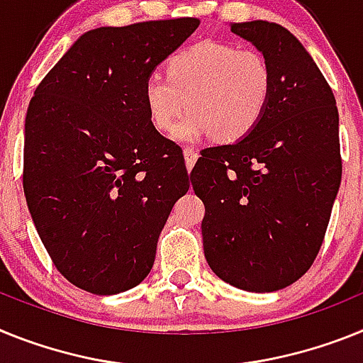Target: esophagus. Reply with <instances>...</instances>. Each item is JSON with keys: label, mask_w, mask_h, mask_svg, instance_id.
Masks as SVG:
<instances>
[{"label": "esophagus", "mask_w": 363, "mask_h": 363, "mask_svg": "<svg viewBox=\"0 0 363 363\" xmlns=\"http://www.w3.org/2000/svg\"><path fill=\"white\" fill-rule=\"evenodd\" d=\"M197 157H199L197 150H194V147H184V160H186V168H188V172L194 168Z\"/></svg>", "instance_id": "1"}]
</instances>
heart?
Masks as SVG:
<instances>
[{
	"label": "heart",
	"mask_w": 363,
	"mask_h": 363,
	"mask_svg": "<svg viewBox=\"0 0 363 363\" xmlns=\"http://www.w3.org/2000/svg\"><path fill=\"white\" fill-rule=\"evenodd\" d=\"M166 74L151 72L144 80V106L159 131H172L190 107L194 113L175 131L186 143L210 135L220 140L247 137L272 99L267 58L232 43L206 40L186 47L168 60Z\"/></svg>",
	"instance_id": "1"
}]
</instances>
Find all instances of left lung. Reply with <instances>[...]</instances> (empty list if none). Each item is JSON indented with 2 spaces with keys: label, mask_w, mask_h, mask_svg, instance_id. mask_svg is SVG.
Instances as JSON below:
<instances>
[{
  "label": "left lung",
  "mask_w": 363,
  "mask_h": 363,
  "mask_svg": "<svg viewBox=\"0 0 363 363\" xmlns=\"http://www.w3.org/2000/svg\"><path fill=\"white\" fill-rule=\"evenodd\" d=\"M272 69L269 109L239 143L206 147L191 169L204 256L230 285L274 292L316 259L342 181L338 107L298 38L277 23H232Z\"/></svg>",
  "instance_id": "left-lung-1"
}]
</instances>
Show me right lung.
<instances>
[{"mask_svg":"<svg viewBox=\"0 0 363 363\" xmlns=\"http://www.w3.org/2000/svg\"><path fill=\"white\" fill-rule=\"evenodd\" d=\"M199 23L89 30L34 91L25 199L55 267L82 291L111 296L143 281L173 204L190 188L182 150L153 128L143 87Z\"/></svg>","mask_w":363,"mask_h":363,"instance_id":"add662e5","label":"right lung"}]
</instances>
